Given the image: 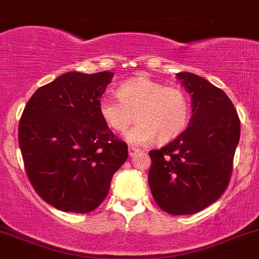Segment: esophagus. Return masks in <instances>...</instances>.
Segmentation results:
<instances>
[{
    "label": "esophagus",
    "instance_id": "34e87169",
    "mask_svg": "<svg viewBox=\"0 0 259 259\" xmlns=\"http://www.w3.org/2000/svg\"><path fill=\"white\" fill-rule=\"evenodd\" d=\"M127 151H129V156L133 157L135 154H137V152H139L140 150H139L138 148H134V146H129V149H127Z\"/></svg>",
    "mask_w": 259,
    "mask_h": 259
}]
</instances>
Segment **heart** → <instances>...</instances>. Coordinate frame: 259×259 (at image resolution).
Wrapping results in <instances>:
<instances>
[{"instance_id": "1", "label": "heart", "mask_w": 259, "mask_h": 259, "mask_svg": "<svg viewBox=\"0 0 259 259\" xmlns=\"http://www.w3.org/2000/svg\"><path fill=\"white\" fill-rule=\"evenodd\" d=\"M116 95L119 99L100 98L98 110L104 124L119 134L139 120L125 137L130 144L145 145L156 138L159 143H168L184 132L189 121V98L179 87H164L141 75L122 83Z\"/></svg>"}]
</instances>
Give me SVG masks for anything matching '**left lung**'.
<instances>
[{
	"mask_svg": "<svg viewBox=\"0 0 259 259\" xmlns=\"http://www.w3.org/2000/svg\"><path fill=\"white\" fill-rule=\"evenodd\" d=\"M191 97L189 126L160 150L149 152V186L170 214H194L221 197L232 174L241 124L226 93L202 77L180 72Z\"/></svg>",
	"mask_w": 259,
	"mask_h": 259,
	"instance_id": "left-lung-1",
	"label": "left lung"
}]
</instances>
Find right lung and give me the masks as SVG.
Masks as SVG:
<instances>
[{
    "instance_id": "right-lung-1",
    "label": "right lung",
    "mask_w": 259,
    "mask_h": 259,
    "mask_svg": "<svg viewBox=\"0 0 259 259\" xmlns=\"http://www.w3.org/2000/svg\"><path fill=\"white\" fill-rule=\"evenodd\" d=\"M111 72H68L38 88L22 113L18 141L36 192L64 212L88 213L104 201L127 159L98 110Z\"/></svg>"
}]
</instances>
